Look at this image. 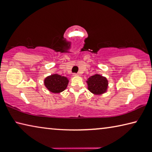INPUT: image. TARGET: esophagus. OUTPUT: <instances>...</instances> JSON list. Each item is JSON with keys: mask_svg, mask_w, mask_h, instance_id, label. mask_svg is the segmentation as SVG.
<instances>
[{"mask_svg": "<svg viewBox=\"0 0 152 152\" xmlns=\"http://www.w3.org/2000/svg\"><path fill=\"white\" fill-rule=\"evenodd\" d=\"M73 76H79V74H77V73H74L73 74Z\"/></svg>", "mask_w": 152, "mask_h": 152, "instance_id": "1", "label": "esophagus"}]
</instances>
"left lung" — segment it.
I'll return each mask as SVG.
<instances>
[{
  "mask_svg": "<svg viewBox=\"0 0 152 152\" xmlns=\"http://www.w3.org/2000/svg\"><path fill=\"white\" fill-rule=\"evenodd\" d=\"M86 83L88 84V89L93 94L101 95L106 92L108 82L105 77L95 74L91 76Z\"/></svg>",
  "mask_w": 152,
  "mask_h": 152,
  "instance_id": "obj_1",
  "label": "left lung"
}]
</instances>
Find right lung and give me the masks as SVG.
<instances>
[{
  "label": "right lung",
  "mask_w": 152,
  "mask_h": 152,
  "mask_svg": "<svg viewBox=\"0 0 152 152\" xmlns=\"http://www.w3.org/2000/svg\"><path fill=\"white\" fill-rule=\"evenodd\" d=\"M68 82L66 77L58 74H53L45 79V85L50 92L59 93L67 88Z\"/></svg>",
  "instance_id": "1"
}]
</instances>
